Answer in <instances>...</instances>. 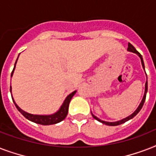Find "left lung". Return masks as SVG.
Here are the masks:
<instances>
[{
    "label": "left lung",
    "instance_id": "left-lung-1",
    "mask_svg": "<svg viewBox=\"0 0 156 156\" xmlns=\"http://www.w3.org/2000/svg\"><path fill=\"white\" fill-rule=\"evenodd\" d=\"M128 50L129 51H130V52H134V53L138 54V56H139V57H140L141 59V62H142V65H143V69L145 68L144 67V62H143V56H142V55H141L139 52L137 51V50L135 49V48L133 47V45L131 44H129V43L128 44ZM147 83H146V85H145V94H144V96H143V100H142V102L140 103V104H139V106H138V108L137 109H136V111L133 112V114H131L130 116H128V117H126V118L123 119V120H121V121H116V122H107V121H101V120H100L99 118H97L96 116H94L92 113H91V115H92V116L94 117V118L95 119V120H97L98 121H100V122H101V123L104 124V125H107V126H119V125H121V124H123L125 123V122H126L127 121H129V120H130V119H132L133 117H134V116L137 115V114L139 112V111H140L141 109H142V108H143V104H144V102H145V100H146V95H147Z\"/></svg>",
    "mask_w": 156,
    "mask_h": 156
}]
</instances>
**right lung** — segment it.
<instances>
[{
  "label": "right lung",
  "instance_id": "right-lung-1",
  "mask_svg": "<svg viewBox=\"0 0 156 156\" xmlns=\"http://www.w3.org/2000/svg\"><path fill=\"white\" fill-rule=\"evenodd\" d=\"M17 61H18V59H17ZM17 61L15 62V65L17 63ZM14 69H15V66L13 67V69L12 71V73H11V77L13 75V70H14ZM10 91H11V87H10ZM76 93L75 91H73L71 94L66 97V100L64 101L63 104L61 105V108L59 109V111L56 113L52 114V115H48V116H42V115H33V114H30L27 113V112H26L23 110L19 108V107L16 104V103L14 102V100L13 99H12L15 104L16 108L18 109V111L20 112L21 113L23 114V116H25L26 118L28 119L29 121H32V122H35V123L40 124V125H43V126H49V125H54V124L59 123V122H61V121H63L64 119L66 118V116H67V114H68V109H69V102H70L71 99L73 97L74 94ZM12 96V95H11Z\"/></svg>",
  "mask_w": 156,
  "mask_h": 156
}]
</instances>
